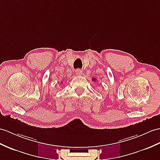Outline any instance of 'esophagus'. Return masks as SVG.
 <instances>
[{
  "instance_id": "obj_1",
  "label": "esophagus",
  "mask_w": 160,
  "mask_h": 160,
  "mask_svg": "<svg viewBox=\"0 0 160 160\" xmlns=\"http://www.w3.org/2000/svg\"><path fill=\"white\" fill-rule=\"evenodd\" d=\"M75 73H76V75L80 76L82 75L83 71H82V70H81V69H77L75 71Z\"/></svg>"
}]
</instances>
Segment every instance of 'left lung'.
Segmentation results:
<instances>
[{
    "instance_id": "obj_1",
    "label": "left lung",
    "mask_w": 160,
    "mask_h": 160,
    "mask_svg": "<svg viewBox=\"0 0 160 160\" xmlns=\"http://www.w3.org/2000/svg\"><path fill=\"white\" fill-rule=\"evenodd\" d=\"M96 78H93L92 79V81H96Z\"/></svg>"
}]
</instances>
